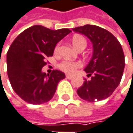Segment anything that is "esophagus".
<instances>
[{"instance_id":"34e87169","label":"esophagus","mask_w":133,"mask_h":133,"mask_svg":"<svg viewBox=\"0 0 133 133\" xmlns=\"http://www.w3.org/2000/svg\"><path fill=\"white\" fill-rule=\"evenodd\" d=\"M66 79H71L72 78V76L71 75H66Z\"/></svg>"}]
</instances>
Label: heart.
Here are the masks:
<instances>
[{"label": "heart", "mask_w": 133, "mask_h": 133, "mask_svg": "<svg viewBox=\"0 0 133 133\" xmlns=\"http://www.w3.org/2000/svg\"><path fill=\"white\" fill-rule=\"evenodd\" d=\"M72 45L75 47V48H76L77 50H79V48L84 47H86V40L85 38L79 35H75L72 38ZM59 49V45H57L54 51L57 52ZM82 66V63L80 62H72L69 61H63L59 64V68L63 70V72H66L67 73H72L76 70V69L79 68Z\"/></svg>", "instance_id": "heart-1"}]
</instances>
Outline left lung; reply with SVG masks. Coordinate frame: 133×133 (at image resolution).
Returning a JSON list of instances; mask_svg holds the SVG:
<instances>
[{
  "label": "left lung",
  "mask_w": 133,
  "mask_h": 133,
  "mask_svg": "<svg viewBox=\"0 0 133 133\" xmlns=\"http://www.w3.org/2000/svg\"><path fill=\"white\" fill-rule=\"evenodd\" d=\"M87 36L93 44V54L85 68L90 80L85 79L77 94L83 100L96 101L106 99L117 88L125 66L124 54L117 38L108 30L95 25L72 29Z\"/></svg>",
  "instance_id": "8db88e82"
}]
</instances>
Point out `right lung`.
<instances>
[{"mask_svg":"<svg viewBox=\"0 0 133 133\" xmlns=\"http://www.w3.org/2000/svg\"><path fill=\"white\" fill-rule=\"evenodd\" d=\"M70 32L68 29L51 30L35 25L21 32L10 45L6 54L8 78L14 91L25 102L41 104L53 98L65 74L57 70L46 74L42 69L57 43Z\"/></svg>","mask_w":133,"mask_h":133,"instance_id":"1","label":"right lung"}]
</instances>
